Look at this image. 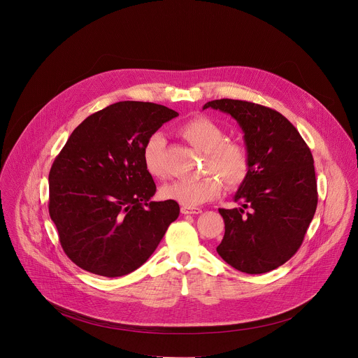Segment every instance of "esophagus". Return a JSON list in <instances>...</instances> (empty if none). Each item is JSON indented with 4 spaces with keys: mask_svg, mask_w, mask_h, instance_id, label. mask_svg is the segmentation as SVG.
<instances>
[{
    "mask_svg": "<svg viewBox=\"0 0 358 358\" xmlns=\"http://www.w3.org/2000/svg\"><path fill=\"white\" fill-rule=\"evenodd\" d=\"M181 213H182V215H199V213H202V209H201V208L182 206V208H181Z\"/></svg>",
    "mask_w": 358,
    "mask_h": 358,
    "instance_id": "obj_1",
    "label": "esophagus"
}]
</instances>
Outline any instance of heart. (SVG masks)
<instances>
[{
    "label": "heart",
    "mask_w": 358,
    "mask_h": 358,
    "mask_svg": "<svg viewBox=\"0 0 358 358\" xmlns=\"http://www.w3.org/2000/svg\"><path fill=\"white\" fill-rule=\"evenodd\" d=\"M180 134L191 146L205 153L203 170L208 174L196 180H176L163 185L160 191L163 198L184 206H196L220 195L223 185L221 178L230 188L245 181L250 173L248 150L240 142L226 141V135L217 124L203 117L192 118L180 128ZM163 145V136L153 134L143 148V163L153 177L166 174L160 159Z\"/></svg>",
    "instance_id": "1"
}]
</instances>
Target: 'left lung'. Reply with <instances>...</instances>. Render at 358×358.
<instances>
[{
  "mask_svg": "<svg viewBox=\"0 0 358 358\" xmlns=\"http://www.w3.org/2000/svg\"><path fill=\"white\" fill-rule=\"evenodd\" d=\"M205 108L238 122L250 155L248 177L234 195L241 208L219 209L224 237L216 251L240 272H271L299 251L315 215L313 153L296 127L273 108L233 99L208 101Z\"/></svg>",
  "mask_w": 358,
  "mask_h": 358,
  "instance_id": "left-lung-1",
  "label": "left lung"
}]
</instances>
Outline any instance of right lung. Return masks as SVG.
<instances>
[{
    "label": "right lung",
    "mask_w": 358,
    "mask_h": 358,
    "mask_svg": "<svg viewBox=\"0 0 358 358\" xmlns=\"http://www.w3.org/2000/svg\"><path fill=\"white\" fill-rule=\"evenodd\" d=\"M177 115L155 103H114L83 120L55 157L48 213L79 268L106 278L134 272L178 217L176 201H149L156 184L143 163L146 141Z\"/></svg>",
    "instance_id": "right-lung-1"
}]
</instances>
